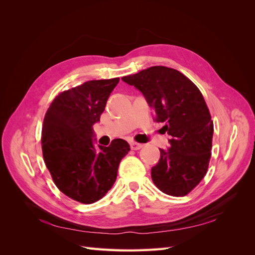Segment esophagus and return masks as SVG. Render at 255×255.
Wrapping results in <instances>:
<instances>
[{
    "label": "esophagus",
    "instance_id": "esophagus-1",
    "mask_svg": "<svg viewBox=\"0 0 255 255\" xmlns=\"http://www.w3.org/2000/svg\"><path fill=\"white\" fill-rule=\"evenodd\" d=\"M129 145H130V149H132V150H139L143 146V144H141L139 142H136V141H132L129 143Z\"/></svg>",
    "mask_w": 255,
    "mask_h": 255
}]
</instances>
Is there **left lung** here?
I'll use <instances>...</instances> for the list:
<instances>
[{"label":"left lung","instance_id":"8db88e82","mask_svg":"<svg viewBox=\"0 0 255 255\" xmlns=\"http://www.w3.org/2000/svg\"><path fill=\"white\" fill-rule=\"evenodd\" d=\"M122 81L142 92L155 120L172 136L167 151L152 167L151 176L164 194L184 197L201 182L212 155L214 123L201 91L183 73L154 66Z\"/></svg>","mask_w":255,"mask_h":255}]
</instances>
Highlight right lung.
Returning a JSON list of instances; mask_svg holds the SVG:
<instances>
[{
	"label": "right lung",
	"mask_w": 255,
	"mask_h": 255,
	"mask_svg": "<svg viewBox=\"0 0 255 255\" xmlns=\"http://www.w3.org/2000/svg\"><path fill=\"white\" fill-rule=\"evenodd\" d=\"M119 80L88 81L60 92L44 116L41 146L45 166L57 188L80 203H95L106 195L129 151V144L120 138L99 149L92 141V126L100 121Z\"/></svg>",
	"instance_id": "right-lung-1"
}]
</instances>
